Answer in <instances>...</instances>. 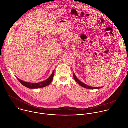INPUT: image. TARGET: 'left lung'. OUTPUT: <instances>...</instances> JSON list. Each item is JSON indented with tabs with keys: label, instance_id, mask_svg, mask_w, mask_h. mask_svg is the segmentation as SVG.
I'll return each instance as SVG.
<instances>
[{
	"label": "left lung",
	"instance_id": "8db88e82",
	"mask_svg": "<svg viewBox=\"0 0 128 128\" xmlns=\"http://www.w3.org/2000/svg\"><path fill=\"white\" fill-rule=\"evenodd\" d=\"M74 78L76 80V82L79 84L80 85V86L84 88H88V89H92V90H94V89H98V88H103V86L102 87H98V88H96V87H93V86H88L86 84H84V83L82 82L81 81H80L76 76L75 75V74L74 73Z\"/></svg>",
	"mask_w": 128,
	"mask_h": 128
}]
</instances>
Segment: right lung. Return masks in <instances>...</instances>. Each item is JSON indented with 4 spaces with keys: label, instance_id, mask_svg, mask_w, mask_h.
Returning a JSON list of instances; mask_svg holds the SVG:
<instances>
[{
    "label": "right lung",
    "instance_id": "obj_1",
    "mask_svg": "<svg viewBox=\"0 0 128 128\" xmlns=\"http://www.w3.org/2000/svg\"><path fill=\"white\" fill-rule=\"evenodd\" d=\"M54 70L52 71V74H51V76L46 80L44 82H38V83H30L29 82H25L24 81H23L22 80H21L20 79L18 78L17 77H16V78L22 84H23L24 86H25L28 88H33V89L42 88H44V87L48 86L52 82L53 78H54Z\"/></svg>",
    "mask_w": 128,
    "mask_h": 128
}]
</instances>
